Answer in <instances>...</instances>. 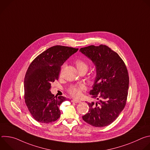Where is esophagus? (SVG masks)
I'll use <instances>...</instances> for the list:
<instances>
[{
	"instance_id": "34e87169",
	"label": "esophagus",
	"mask_w": 150,
	"mask_h": 150,
	"mask_svg": "<svg viewBox=\"0 0 150 150\" xmlns=\"http://www.w3.org/2000/svg\"><path fill=\"white\" fill-rule=\"evenodd\" d=\"M72 102L75 103H81V101L79 100H77V99H73V100H72Z\"/></svg>"
}]
</instances>
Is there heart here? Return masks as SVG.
Returning a JSON list of instances; mask_svg holds the SVG:
<instances>
[{
  "instance_id": "1",
  "label": "heart",
  "mask_w": 150,
  "mask_h": 150,
  "mask_svg": "<svg viewBox=\"0 0 150 150\" xmlns=\"http://www.w3.org/2000/svg\"><path fill=\"white\" fill-rule=\"evenodd\" d=\"M75 64L76 67V68L79 72L85 71H87L88 66L87 65V63L84 62L82 59H76L75 61ZM85 90V87L83 85L80 84V85H71V86L68 89V93L73 97H79L81 94L82 91Z\"/></svg>"
}]
</instances>
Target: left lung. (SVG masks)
Here are the masks:
<instances>
[{
    "label": "left lung",
    "instance_id": "8db88e82",
    "mask_svg": "<svg viewBox=\"0 0 150 150\" xmlns=\"http://www.w3.org/2000/svg\"><path fill=\"white\" fill-rule=\"evenodd\" d=\"M79 51L92 60L96 77L90 94L96 103H88L89 111L83 120L95 127H104L113 122L126 105L129 88V75L119 54L105 45H93Z\"/></svg>",
    "mask_w": 150,
    "mask_h": 150
}]
</instances>
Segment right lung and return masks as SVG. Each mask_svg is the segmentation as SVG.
I'll use <instances>...</instances> for the list:
<instances>
[{
  "instance_id": "right-lung-1",
  "label": "right lung",
  "mask_w": 150,
  "mask_h": 150,
  "mask_svg": "<svg viewBox=\"0 0 150 150\" xmlns=\"http://www.w3.org/2000/svg\"><path fill=\"white\" fill-rule=\"evenodd\" d=\"M78 49L54 46L39 54L31 63L24 79V98L28 109L38 122L49 123L60 116L59 106L67 100L51 93V83L59 79L61 66Z\"/></svg>"
}]
</instances>
